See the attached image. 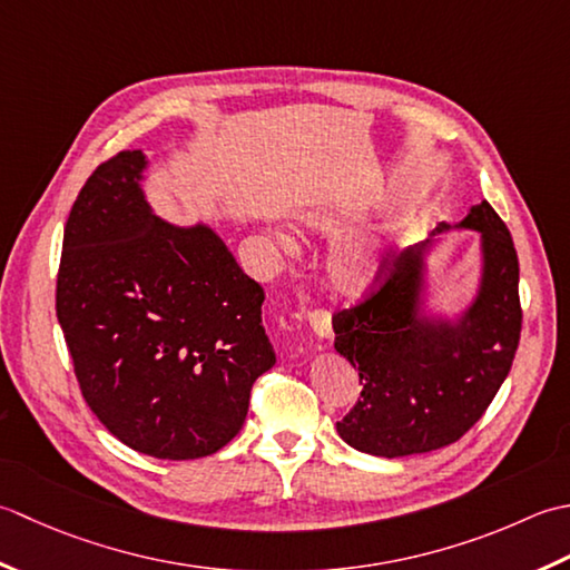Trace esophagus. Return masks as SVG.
I'll return each instance as SVG.
<instances>
[{"mask_svg":"<svg viewBox=\"0 0 570 570\" xmlns=\"http://www.w3.org/2000/svg\"><path fill=\"white\" fill-rule=\"evenodd\" d=\"M307 322L312 332H315L317 336H322V340H332V317L327 309H312L307 312Z\"/></svg>","mask_w":570,"mask_h":570,"instance_id":"esophagus-1","label":"esophagus"}]
</instances>
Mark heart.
<instances>
[{
    "instance_id": "b5f03b06",
    "label": "heart",
    "mask_w": 570,
    "mask_h": 570,
    "mask_svg": "<svg viewBox=\"0 0 570 570\" xmlns=\"http://www.w3.org/2000/svg\"><path fill=\"white\" fill-rule=\"evenodd\" d=\"M379 277V261L374 253H368L364 248H342L340 253H334V258L330 261V283L340 289L342 295L358 297L368 293L374 287Z\"/></svg>"
}]
</instances>
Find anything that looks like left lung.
Returning a JSON list of instances; mask_svg holds the SVG:
<instances>
[{
	"label": "left lung",
	"instance_id": "8db88e82",
	"mask_svg": "<svg viewBox=\"0 0 570 570\" xmlns=\"http://www.w3.org/2000/svg\"><path fill=\"white\" fill-rule=\"evenodd\" d=\"M452 227L481 234V285L455 321L431 318L424 258L434 236ZM386 273L374 295L332 317L334 350L362 383L336 433L358 452L405 458L460 440L504 383L521 334L519 261L504 220L482 202L460 224H440L431 238L401 250Z\"/></svg>",
	"mask_w": 570,
	"mask_h": 570
}]
</instances>
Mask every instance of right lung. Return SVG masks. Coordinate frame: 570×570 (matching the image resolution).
<instances>
[{
    "mask_svg": "<svg viewBox=\"0 0 570 570\" xmlns=\"http://www.w3.org/2000/svg\"><path fill=\"white\" fill-rule=\"evenodd\" d=\"M149 159L127 149L90 174L63 230L56 315L90 411L142 455H214L275 364L263 287L212 226L149 206Z\"/></svg>",
    "mask_w": 570,
    "mask_h": 570,
    "instance_id": "right-lung-1",
    "label": "right lung"
}]
</instances>
